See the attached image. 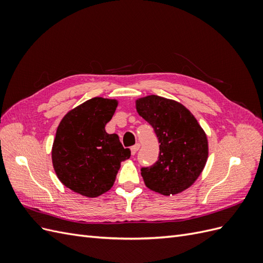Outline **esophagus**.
I'll use <instances>...</instances> for the list:
<instances>
[{"instance_id":"1","label":"esophagus","mask_w":263,"mask_h":263,"mask_svg":"<svg viewBox=\"0 0 263 263\" xmlns=\"http://www.w3.org/2000/svg\"><path fill=\"white\" fill-rule=\"evenodd\" d=\"M139 147H140V145H139V144H136V145H134V146L130 148V150H132V155H133V156L136 155V153L138 151Z\"/></svg>"}]
</instances>
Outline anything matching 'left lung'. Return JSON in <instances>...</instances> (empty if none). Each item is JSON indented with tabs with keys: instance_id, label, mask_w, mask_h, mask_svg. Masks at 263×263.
I'll return each instance as SVG.
<instances>
[{
	"instance_id": "8db88e82",
	"label": "left lung",
	"mask_w": 263,
	"mask_h": 263,
	"mask_svg": "<svg viewBox=\"0 0 263 263\" xmlns=\"http://www.w3.org/2000/svg\"><path fill=\"white\" fill-rule=\"evenodd\" d=\"M136 108L153 126L160 144L158 160L141 168L146 186L166 196L181 193L204 169L208 137L192 113L176 101L149 95L136 101Z\"/></svg>"
}]
</instances>
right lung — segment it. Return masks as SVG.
<instances>
[{
    "label": "right lung",
    "mask_w": 263,
    "mask_h": 263,
    "mask_svg": "<svg viewBox=\"0 0 263 263\" xmlns=\"http://www.w3.org/2000/svg\"><path fill=\"white\" fill-rule=\"evenodd\" d=\"M116 107V100L93 98L71 109L58 126L53 169L62 184L79 194L97 197L107 192L121 162L130 157L117 135L105 130Z\"/></svg>",
    "instance_id": "1"
}]
</instances>
